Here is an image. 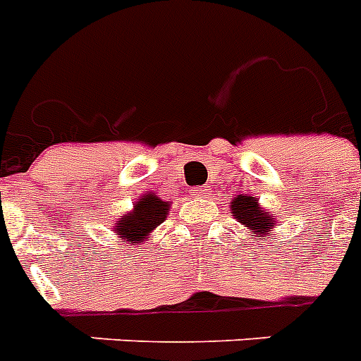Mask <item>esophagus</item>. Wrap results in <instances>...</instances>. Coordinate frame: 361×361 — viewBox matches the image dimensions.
Listing matches in <instances>:
<instances>
[{
  "mask_svg": "<svg viewBox=\"0 0 361 361\" xmlns=\"http://www.w3.org/2000/svg\"><path fill=\"white\" fill-rule=\"evenodd\" d=\"M192 196H195V198H209V189H207V187H196V189L192 190Z\"/></svg>",
  "mask_w": 361,
  "mask_h": 361,
  "instance_id": "esophagus-1",
  "label": "esophagus"
}]
</instances>
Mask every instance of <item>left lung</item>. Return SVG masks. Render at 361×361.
<instances>
[{"instance_id":"8db88e82","label":"left lung","mask_w":361,"mask_h":361,"mask_svg":"<svg viewBox=\"0 0 361 361\" xmlns=\"http://www.w3.org/2000/svg\"><path fill=\"white\" fill-rule=\"evenodd\" d=\"M231 216L237 222H241L243 226L247 228L248 233L256 235V239L272 235L274 228L280 224L276 216H272L265 207L259 206V200L256 196L250 195H239L230 202Z\"/></svg>"}]
</instances>
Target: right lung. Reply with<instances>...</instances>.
<instances>
[{
    "label": "right lung",
    "instance_id": "add662e5",
    "mask_svg": "<svg viewBox=\"0 0 361 361\" xmlns=\"http://www.w3.org/2000/svg\"><path fill=\"white\" fill-rule=\"evenodd\" d=\"M172 202L161 200L157 192H145L133 204V209L116 219L113 231L120 241L130 245H142L148 241L152 231L166 221Z\"/></svg>",
    "mask_w": 361,
    "mask_h": 361
}]
</instances>
